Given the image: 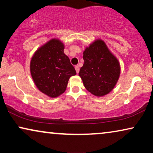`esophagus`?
Here are the masks:
<instances>
[{"label": "esophagus", "mask_w": 153, "mask_h": 153, "mask_svg": "<svg viewBox=\"0 0 153 153\" xmlns=\"http://www.w3.org/2000/svg\"><path fill=\"white\" fill-rule=\"evenodd\" d=\"M75 70H76V72L77 74H78V73L79 72V67L78 65L75 66Z\"/></svg>", "instance_id": "34e87169"}]
</instances>
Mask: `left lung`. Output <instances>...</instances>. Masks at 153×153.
<instances>
[{
    "label": "left lung",
    "mask_w": 153,
    "mask_h": 153,
    "mask_svg": "<svg viewBox=\"0 0 153 153\" xmlns=\"http://www.w3.org/2000/svg\"><path fill=\"white\" fill-rule=\"evenodd\" d=\"M83 58L79 75L87 91L97 97L110 93L118 80L120 68L104 42L97 39L85 48Z\"/></svg>",
    "instance_id": "left-lung-1"
}]
</instances>
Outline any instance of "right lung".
<instances>
[{
	"mask_svg": "<svg viewBox=\"0 0 153 153\" xmlns=\"http://www.w3.org/2000/svg\"><path fill=\"white\" fill-rule=\"evenodd\" d=\"M30 69L37 88L51 97L63 93L69 79L76 74L64 53V45L56 39H51L35 51Z\"/></svg>",
	"mask_w": 153,
	"mask_h": 153,
	"instance_id": "obj_1",
	"label": "right lung"
}]
</instances>
